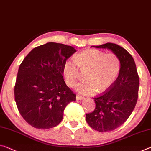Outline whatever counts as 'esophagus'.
I'll use <instances>...</instances> for the list:
<instances>
[{
  "label": "esophagus",
  "mask_w": 151,
  "mask_h": 151,
  "mask_svg": "<svg viewBox=\"0 0 151 151\" xmlns=\"http://www.w3.org/2000/svg\"><path fill=\"white\" fill-rule=\"evenodd\" d=\"M76 99L77 100H82V99H83V96H80V95H77V96H76Z\"/></svg>",
  "instance_id": "obj_1"
}]
</instances>
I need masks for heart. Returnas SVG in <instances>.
Returning <instances> with one entry per match:
<instances>
[{"label":"heart","instance_id":"1","mask_svg":"<svg viewBox=\"0 0 151 151\" xmlns=\"http://www.w3.org/2000/svg\"><path fill=\"white\" fill-rule=\"evenodd\" d=\"M80 68L88 69L86 80L78 83L76 91L84 95H92L97 92L103 93L113 86L121 70V61L115 54L96 49L84 50L70 57L63 65V73L69 86H73L80 77Z\"/></svg>","mask_w":151,"mask_h":151}]
</instances>
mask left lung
I'll return each mask as SVG.
<instances>
[{
  "label": "left lung",
  "instance_id": "obj_1",
  "mask_svg": "<svg viewBox=\"0 0 151 151\" xmlns=\"http://www.w3.org/2000/svg\"><path fill=\"white\" fill-rule=\"evenodd\" d=\"M91 47L107 48L121 61V70L116 82L107 92L93 99L95 109L86 115V122L92 128L101 132H110L121 126L135 107L139 77L133 57L122 46L108 42Z\"/></svg>",
  "mask_w": 151,
  "mask_h": 151
}]
</instances>
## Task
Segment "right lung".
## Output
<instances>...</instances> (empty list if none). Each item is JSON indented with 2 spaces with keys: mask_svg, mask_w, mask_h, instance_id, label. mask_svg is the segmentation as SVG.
Wrapping results in <instances>:
<instances>
[{
  "mask_svg": "<svg viewBox=\"0 0 151 151\" xmlns=\"http://www.w3.org/2000/svg\"><path fill=\"white\" fill-rule=\"evenodd\" d=\"M76 52L73 46L48 42L32 49L21 63L15 100L21 115L32 127L57 126L65 106L76 101L63 77L64 63Z\"/></svg>",
  "mask_w": 151,
  "mask_h": 151,
  "instance_id": "right-lung-1",
  "label": "right lung"
}]
</instances>
